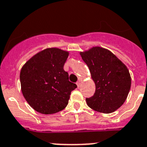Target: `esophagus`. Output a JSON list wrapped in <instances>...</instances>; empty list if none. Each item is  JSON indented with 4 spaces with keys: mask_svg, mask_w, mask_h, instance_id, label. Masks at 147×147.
Listing matches in <instances>:
<instances>
[{
    "mask_svg": "<svg viewBox=\"0 0 147 147\" xmlns=\"http://www.w3.org/2000/svg\"><path fill=\"white\" fill-rule=\"evenodd\" d=\"M76 85H77V87H80V85H81V82H79H79H76Z\"/></svg>",
    "mask_w": 147,
    "mask_h": 147,
    "instance_id": "1",
    "label": "esophagus"
}]
</instances>
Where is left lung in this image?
<instances>
[{"label":"left lung","instance_id":"left-lung-1","mask_svg":"<svg viewBox=\"0 0 147 147\" xmlns=\"http://www.w3.org/2000/svg\"><path fill=\"white\" fill-rule=\"evenodd\" d=\"M95 84V92L86 98L87 106L104 114L117 110L125 101L131 86V77L127 66L111 51L93 47L81 52Z\"/></svg>","mask_w":147,"mask_h":147}]
</instances>
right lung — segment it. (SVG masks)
Masks as SVG:
<instances>
[{
	"label": "right lung",
	"instance_id": "1",
	"mask_svg": "<svg viewBox=\"0 0 147 147\" xmlns=\"http://www.w3.org/2000/svg\"><path fill=\"white\" fill-rule=\"evenodd\" d=\"M69 52L47 48L33 56L20 71L21 90L28 104L38 112L52 114L64 109L72 90L77 87L69 82L63 69Z\"/></svg>",
	"mask_w": 147,
	"mask_h": 147
}]
</instances>
